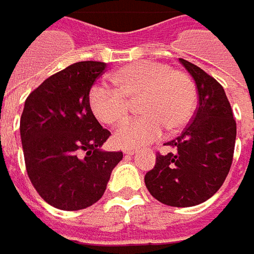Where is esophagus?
Wrapping results in <instances>:
<instances>
[{
	"label": "esophagus",
	"instance_id": "esophagus-1",
	"mask_svg": "<svg viewBox=\"0 0 254 254\" xmlns=\"http://www.w3.org/2000/svg\"><path fill=\"white\" fill-rule=\"evenodd\" d=\"M123 153H126V155H134V153H135V150L131 149V148H124Z\"/></svg>",
	"mask_w": 254,
	"mask_h": 254
}]
</instances>
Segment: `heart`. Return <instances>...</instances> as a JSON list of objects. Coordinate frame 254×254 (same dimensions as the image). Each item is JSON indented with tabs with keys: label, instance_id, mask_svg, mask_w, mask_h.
Listing matches in <instances>:
<instances>
[{
	"label": "heart",
	"instance_id": "1",
	"mask_svg": "<svg viewBox=\"0 0 254 254\" xmlns=\"http://www.w3.org/2000/svg\"><path fill=\"white\" fill-rule=\"evenodd\" d=\"M116 90L95 84L88 104L101 123L115 126L130 113V102H137L142 116L124 122L115 132V142L123 148H139L170 132L184 128L196 110L195 83L185 71L173 70L156 61L126 64L112 74Z\"/></svg>",
	"mask_w": 254,
	"mask_h": 254
}]
</instances>
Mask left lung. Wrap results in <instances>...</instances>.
<instances>
[{
	"mask_svg": "<svg viewBox=\"0 0 254 254\" xmlns=\"http://www.w3.org/2000/svg\"><path fill=\"white\" fill-rule=\"evenodd\" d=\"M193 77L199 95L196 112L183 134L164 145L155 167L145 174V185L159 202L174 207L203 203L223 185L234 157L237 123L223 85L199 66L180 58Z\"/></svg>",
	"mask_w": 254,
	"mask_h": 254,
	"instance_id": "1",
	"label": "left lung"
}]
</instances>
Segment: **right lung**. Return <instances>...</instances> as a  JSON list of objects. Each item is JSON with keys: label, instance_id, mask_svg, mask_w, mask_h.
<instances>
[{"label": "right lung", "instance_id": "add662e5", "mask_svg": "<svg viewBox=\"0 0 254 254\" xmlns=\"http://www.w3.org/2000/svg\"><path fill=\"white\" fill-rule=\"evenodd\" d=\"M104 62H77L31 91L20 117V139L27 176L38 195L61 210H81L104 195L122 152L101 146L110 131L88 104Z\"/></svg>", "mask_w": 254, "mask_h": 254}]
</instances>
